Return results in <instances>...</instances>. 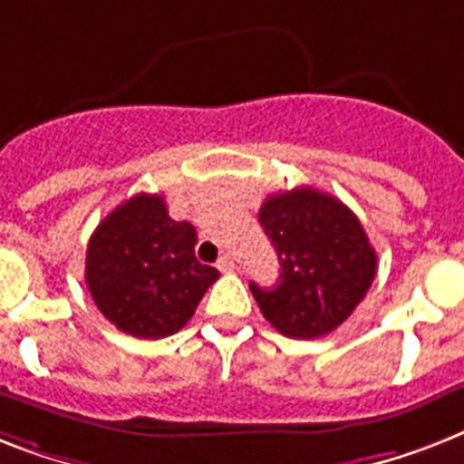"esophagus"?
Masks as SVG:
<instances>
[{
    "instance_id": "obj_1",
    "label": "esophagus",
    "mask_w": 464,
    "mask_h": 464,
    "mask_svg": "<svg viewBox=\"0 0 464 464\" xmlns=\"http://www.w3.org/2000/svg\"><path fill=\"white\" fill-rule=\"evenodd\" d=\"M218 268L222 270V273H232L235 270V258L232 256H220V261H218Z\"/></svg>"
}]
</instances>
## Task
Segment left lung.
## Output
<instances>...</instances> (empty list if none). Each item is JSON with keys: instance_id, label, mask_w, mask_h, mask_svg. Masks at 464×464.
Returning a JSON list of instances; mask_svg holds the SVG:
<instances>
[{"instance_id": "1", "label": "left lung", "mask_w": 464, "mask_h": 464, "mask_svg": "<svg viewBox=\"0 0 464 464\" xmlns=\"http://www.w3.org/2000/svg\"><path fill=\"white\" fill-rule=\"evenodd\" d=\"M258 222L280 261L273 290L249 285L266 321L295 340L335 331L376 277V251L357 215L335 196L299 187L268 196Z\"/></svg>"}]
</instances>
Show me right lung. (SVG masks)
Returning <instances> with one entry per match:
<instances>
[{"instance_id": "right-lung-1", "label": "right lung", "mask_w": 464, "mask_h": 464, "mask_svg": "<svg viewBox=\"0 0 464 464\" xmlns=\"http://www.w3.org/2000/svg\"><path fill=\"white\" fill-rule=\"evenodd\" d=\"M196 229L160 194H136L107 215L85 254V285L102 316L133 337L174 335L220 277L194 254Z\"/></svg>"}]
</instances>
